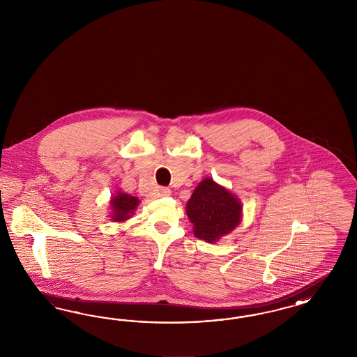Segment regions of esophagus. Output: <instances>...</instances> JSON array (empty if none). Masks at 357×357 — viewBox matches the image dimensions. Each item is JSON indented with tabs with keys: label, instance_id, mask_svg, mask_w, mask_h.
Wrapping results in <instances>:
<instances>
[{
	"label": "esophagus",
	"instance_id": "esophagus-1",
	"mask_svg": "<svg viewBox=\"0 0 357 357\" xmlns=\"http://www.w3.org/2000/svg\"><path fill=\"white\" fill-rule=\"evenodd\" d=\"M170 194H172V191H170L169 188H166V187H162V188L160 190V196L166 197V196H170Z\"/></svg>",
	"mask_w": 357,
	"mask_h": 357
}]
</instances>
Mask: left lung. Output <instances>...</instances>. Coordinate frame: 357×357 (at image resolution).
<instances>
[{"mask_svg":"<svg viewBox=\"0 0 357 357\" xmlns=\"http://www.w3.org/2000/svg\"><path fill=\"white\" fill-rule=\"evenodd\" d=\"M185 212L194 224L195 236L215 243L241 222L242 204L225 187L206 178L195 188Z\"/></svg>","mask_w":357,"mask_h":357,"instance_id":"1","label":"left lung"}]
</instances>
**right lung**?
<instances>
[{
  "mask_svg": "<svg viewBox=\"0 0 357 357\" xmlns=\"http://www.w3.org/2000/svg\"><path fill=\"white\" fill-rule=\"evenodd\" d=\"M139 203H140V200L137 197L118 191L116 195L112 196L109 200L111 211H112L111 220L115 222H123V221L128 220L133 215Z\"/></svg>",
  "mask_w": 357,
  "mask_h": 357,
  "instance_id": "right-lung-1",
  "label": "right lung"
}]
</instances>
